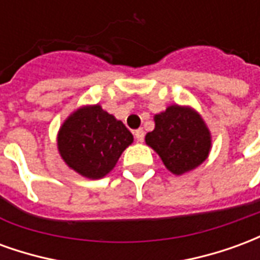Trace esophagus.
<instances>
[{"label":"esophagus","instance_id":"esophagus-1","mask_svg":"<svg viewBox=\"0 0 260 260\" xmlns=\"http://www.w3.org/2000/svg\"><path fill=\"white\" fill-rule=\"evenodd\" d=\"M135 138L138 142H143L145 139V131L143 129H136L135 131Z\"/></svg>","mask_w":260,"mask_h":260}]
</instances>
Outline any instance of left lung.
<instances>
[{"mask_svg":"<svg viewBox=\"0 0 260 260\" xmlns=\"http://www.w3.org/2000/svg\"><path fill=\"white\" fill-rule=\"evenodd\" d=\"M145 141L175 175L201 166L212 147L210 131L201 115L193 108L178 104L154 115V129L147 132Z\"/></svg>","mask_w":260,"mask_h":260,"instance_id":"obj_1","label":"left lung"}]
</instances>
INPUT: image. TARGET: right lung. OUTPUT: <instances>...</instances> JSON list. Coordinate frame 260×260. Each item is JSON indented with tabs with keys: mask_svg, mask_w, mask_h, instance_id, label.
<instances>
[{
	"mask_svg": "<svg viewBox=\"0 0 260 260\" xmlns=\"http://www.w3.org/2000/svg\"><path fill=\"white\" fill-rule=\"evenodd\" d=\"M132 142L134 136L122 121L99 104L74 111L57 136L58 152L65 164L90 180L107 175Z\"/></svg>",
	"mask_w": 260,
	"mask_h": 260,
	"instance_id": "obj_1",
	"label": "right lung"
}]
</instances>
